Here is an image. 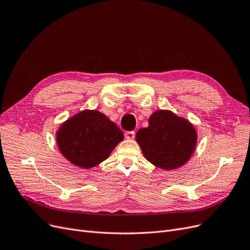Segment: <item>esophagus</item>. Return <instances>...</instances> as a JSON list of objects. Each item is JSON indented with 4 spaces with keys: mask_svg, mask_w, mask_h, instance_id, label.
Wrapping results in <instances>:
<instances>
[{
    "mask_svg": "<svg viewBox=\"0 0 250 250\" xmlns=\"http://www.w3.org/2000/svg\"><path fill=\"white\" fill-rule=\"evenodd\" d=\"M125 137L127 139H133L135 137V132L134 131H127V132H125Z\"/></svg>",
    "mask_w": 250,
    "mask_h": 250,
    "instance_id": "1",
    "label": "esophagus"
}]
</instances>
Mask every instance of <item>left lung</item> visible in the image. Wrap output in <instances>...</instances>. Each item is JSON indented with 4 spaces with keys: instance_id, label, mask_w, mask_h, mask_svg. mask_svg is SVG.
<instances>
[{
    "instance_id": "left-lung-1",
    "label": "left lung",
    "mask_w": 250,
    "mask_h": 250,
    "mask_svg": "<svg viewBox=\"0 0 250 250\" xmlns=\"http://www.w3.org/2000/svg\"><path fill=\"white\" fill-rule=\"evenodd\" d=\"M135 139L148 162L171 170L185 165L192 157L197 132L185 118L160 109L149 117L148 127L136 132Z\"/></svg>"
}]
</instances>
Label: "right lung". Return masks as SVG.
I'll return each mask as SVG.
<instances>
[{
  "instance_id": "right-lung-1",
  "label": "right lung",
  "mask_w": 250,
  "mask_h": 250,
  "mask_svg": "<svg viewBox=\"0 0 250 250\" xmlns=\"http://www.w3.org/2000/svg\"><path fill=\"white\" fill-rule=\"evenodd\" d=\"M124 139L123 132L104 114L85 109L69 118L56 132L59 151L72 164L91 168L108 158Z\"/></svg>"
}]
</instances>
